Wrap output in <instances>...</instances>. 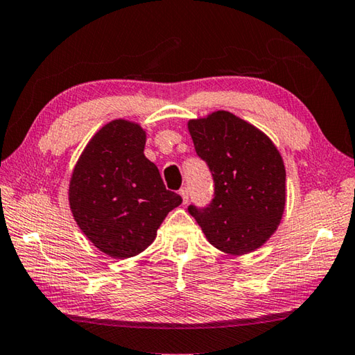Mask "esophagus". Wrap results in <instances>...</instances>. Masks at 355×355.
<instances>
[{"instance_id":"34e87169","label":"esophagus","mask_w":355,"mask_h":355,"mask_svg":"<svg viewBox=\"0 0 355 355\" xmlns=\"http://www.w3.org/2000/svg\"><path fill=\"white\" fill-rule=\"evenodd\" d=\"M179 195H180V198H182V204L189 202V189H187V187L179 190Z\"/></svg>"}]
</instances>
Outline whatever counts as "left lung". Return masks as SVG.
I'll return each instance as SVG.
<instances>
[{
	"mask_svg": "<svg viewBox=\"0 0 355 355\" xmlns=\"http://www.w3.org/2000/svg\"><path fill=\"white\" fill-rule=\"evenodd\" d=\"M198 156L215 182L205 209L189 207L211 245L229 255L259 249L282 223L286 168L275 144L229 111L189 120Z\"/></svg>",
	"mask_w": 355,
	"mask_h": 355,
	"instance_id": "obj_1",
	"label": "left lung"
}]
</instances>
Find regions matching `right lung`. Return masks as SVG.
<instances>
[{
  "mask_svg": "<svg viewBox=\"0 0 355 355\" xmlns=\"http://www.w3.org/2000/svg\"><path fill=\"white\" fill-rule=\"evenodd\" d=\"M145 142L139 123L112 120L92 136L72 170V216L86 238L111 258L144 252L165 216L182 202L145 157Z\"/></svg>",
  "mask_w": 355,
  "mask_h": 355,
  "instance_id": "1",
  "label": "right lung"
}]
</instances>
